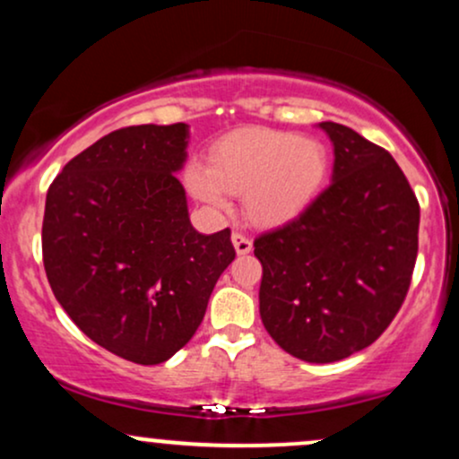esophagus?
Segmentation results:
<instances>
[{
    "mask_svg": "<svg viewBox=\"0 0 459 459\" xmlns=\"http://www.w3.org/2000/svg\"><path fill=\"white\" fill-rule=\"evenodd\" d=\"M233 246L237 250V255H247V252L252 250V239L244 233H239V230H235L233 233Z\"/></svg>",
    "mask_w": 459,
    "mask_h": 459,
    "instance_id": "1",
    "label": "esophagus"
}]
</instances>
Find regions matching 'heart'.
Listing matches in <instances>:
<instances>
[{
	"label": "heart",
	"instance_id": "obj_1",
	"mask_svg": "<svg viewBox=\"0 0 459 459\" xmlns=\"http://www.w3.org/2000/svg\"><path fill=\"white\" fill-rule=\"evenodd\" d=\"M328 151L313 138L272 129L237 131L213 144L209 168L189 163V192L213 212L230 207V194H244L252 222L276 226L313 203L328 175Z\"/></svg>",
	"mask_w": 459,
	"mask_h": 459
}]
</instances>
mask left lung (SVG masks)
Instances as JSON below:
<instances>
[{
    "mask_svg": "<svg viewBox=\"0 0 459 459\" xmlns=\"http://www.w3.org/2000/svg\"><path fill=\"white\" fill-rule=\"evenodd\" d=\"M332 183L298 218L255 239L261 319L307 362L365 350L408 296L419 252V200L388 151L339 123Z\"/></svg>",
    "mask_w": 459,
    "mask_h": 459,
    "instance_id": "1",
    "label": "left lung"
}]
</instances>
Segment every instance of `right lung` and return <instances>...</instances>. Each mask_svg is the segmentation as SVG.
I'll return each instance as SVG.
<instances>
[{
  "label": "right lung",
  "mask_w": 459,
  "mask_h": 459,
  "mask_svg": "<svg viewBox=\"0 0 459 459\" xmlns=\"http://www.w3.org/2000/svg\"><path fill=\"white\" fill-rule=\"evenodd\" d=\"M186 146V123L112 131L47 192L51 291L83 334L138 365H160L192 339L235 259L230 229L200 235L189 224L175 175Z\"/></svg>",
  "instance_id": "obj_1"
}]
</instances>
